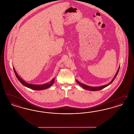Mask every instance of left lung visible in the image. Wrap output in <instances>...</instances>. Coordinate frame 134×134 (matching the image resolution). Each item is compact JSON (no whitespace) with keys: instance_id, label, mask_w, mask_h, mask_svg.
Segmentation results:
<instances>
[{"instance_id":"left-lung-1","label":"left lung","mask_w":134,"mask_h":134,"mask_svg":"<svg viewBox=\"0 0 134 134\" xmlns=\"http://www.w3.org/2000/svg\"><path fill=\"white\" fill-rule=\"evenodd\" d=\"M119 69H120V67H119V69H118V70L117 72L116 73V74H115V75L114 78H113V79L111 81V82H110V83L108 84H107V85H103V86H99V87H91V86H89L86 85L84 84L83 83H80V82H79L78 81H77V80L76 82L80 86H81L84 89H86V90H90V91H98V90H101V89H102L103 88L106 87L107 86H108L109 84H110L111 83H112V82L114 81V80H115V77H116L118 74V73H119Z\"/></svg>"}]
</instances>
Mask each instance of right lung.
<instances>
[{
  "mask_svg": "<svg viewBox=\"0 0 134 134\" xmlns=\"http://www.w3.org/2000/svg\"><path fill=\"white\" fill-rule=\"evenodd\" d=\"M13 68L14 72L15 73V76L16 77V78H18V79L19 80V82L21 83L23 85H24V86H26V87H28V88H31V89L37 90H40L47 89V88H49V87H50L51 86L53 85V82L54 81V80H55V78H53L50 82L44 84H43V85H35V84H29V83H26L25 81H24L21 78H20V77L18 75L17 73L16 72L14 68L13 67Z\"/></svg>",
  "mask_w": 134,
  "mask_h": 134,
  "instance_id": "1",
  "label": "right lung"
}]
</instances>
